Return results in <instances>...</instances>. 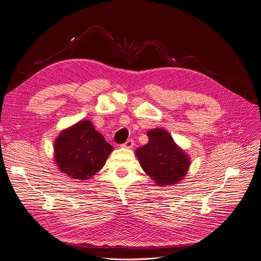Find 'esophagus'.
<instances>
[{"label":"esophagus","instance_id":"34e87169","mask_svg":"<svg viewBox=\"0 0 261 261\" xmlns=\"http://www.w3.org/2000/svg\"><path fill=\"white\" fill-rule=\"evenodd\" d=\"M133 145H134V142H133V140H128L127 142L123 143V144H122V147H124V148H132V147H133Z\"/></svg>","mask_w":261,"mask_h":261}]
</instances>
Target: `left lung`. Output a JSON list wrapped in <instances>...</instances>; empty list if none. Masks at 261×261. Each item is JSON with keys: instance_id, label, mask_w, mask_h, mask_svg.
<instances>
[{"instance_id": "obj_1", "label": "left lung", "mask_w": 261, "mask_h": 261, "mask_svg": "<svg viewBox=\"0 0 261 261\" xmlns=\"http://www.w3.org/2000/svg\"><path fill=\"white\" fill-rule=\"evenodd\" d=\"M147 137L146 144L136 149L142 169L158 187L178 184L189 171L190 156L164 129L149 130Z\"/></svg>"}]
</instances>
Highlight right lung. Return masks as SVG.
I'll return each instance as SVG.
<instances>
[{
	"label": "right lung",
	"mask_w": 261,
	"mask_h": 261,
	"mask_svg": "<svg viewBox=\"0 0 261 261\" xmlns=\"http://www.w3.org/2000/svg\"><path fill=\"white\" fill-rule=\"evenodd\" d=\"M114 150L89 120H80L62 130L54 141V162L71 180L87 181L104 167Z\"/></svg>",
	"instance_id": "right-lung-1"
}]
</instances>
